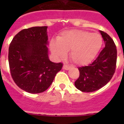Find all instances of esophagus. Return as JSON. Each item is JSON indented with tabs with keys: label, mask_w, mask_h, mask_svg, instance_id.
<instances>
[{
	"label": "esophagus",
	"mask_w": 124,
	"mask_h": 124,
	"mask_svg": "<svg viewBox=\"0 0 124 124\" xmlns=\"http://www.w3.org/2000/svg\"><path fill=\"white\" fill-rule=\"evenodd\" d=\"M63 69L65 70H69L70 69V66L66 65V64H64V66H63Z\"/></svg>",
	"instance_id": "obj_1"
}]
</instances>
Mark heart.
I'll return each instance as SVG.
<instances>
[{
    "label": "heart",
    "mask_w": 124,
    "mask_h": 124,
    "mask_svg": "<svg viewBox=\"0 0 124 124\" xmlns=\"http://www.w3.org/2000/svg\"><path fill=\"white\" fill-rule=\"evenodd\" d=\"M102 36L83 30L62 32L56 40H52L49 48L57 58H64L70 50V58L77 65L89 64L94 60L102 47Z\"/></svg>",
    "instance_id": "b5f03b06"
}]
</instances>
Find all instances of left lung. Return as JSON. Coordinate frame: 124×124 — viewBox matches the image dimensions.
Instances as JSON below:
<instances>
[{"label":"left lung","instance_id":"1","mask_svg":"<svg viewBox=\"0 0 124 124\" xmlns=\"http://www.w3.org/2000/svg\"><path fill=\"white\" fill-rule=\"evenodd\" d=\"M105 43V47L94 62L87 66L78 68L80 76L75 85L82 92H93L106 85L115 71L117 51L109 35L99 31Z\"/></svg>","mask_w":124,"mask_h":124}]
</instances>
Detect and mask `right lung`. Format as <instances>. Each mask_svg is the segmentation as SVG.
<instances>
[{
    "label": "right lung",
    "mask_w": 124,
    "mask_h": 124,
    "mask_svg": "<svg viewBox=\"0 0 124 124\" xmlns=\"http://www.w3.org/2000/svg\"><path fill=\"white\" fill-rule=\"evenodd\" d=\"M47 29V26L24 29L15 36L9 47L13 79L20 89L30 93L45 91L63 66L49 58Z\"/></svg>",
    "instance_id": "obj_1"
}]
</instances>
